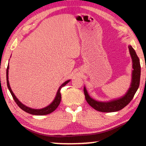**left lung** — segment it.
<instances>
[{"mask_svg":"<svg viewBox=\"0 0 146 146\" xmlns=\"http://www.w3.org/2000/svg\"><path fill=\"white\" fill-rule=\"evenodd\" d=\"M129 50L133 60V70L132 72V82L131 84V88L124 96L119 100L111 101L109 102H100L91 98L85 88H84L86 100L88 104L96 110L102 111V112H112V111H119L126 106L134 96L139 86L141 66L139 58L131 46H129Z\"/></svg>","mask_w":146,"mask_h":146,"instance_id":"8db88e82","label":"left lung"}]
</instances>
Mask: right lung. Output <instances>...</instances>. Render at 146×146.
<instances>
[{
    "instance_id": "right-lung-1",
    "label": "right lung",
    "mask_w": 146,
    "mask_h": 146,
    "mask_svg": "<svg viewBox=\"0 0 146 146\" xmlns=\"http://www.w3.org/2000/svg\"><path fill=\"white\" fill-rule=\"evenodd\" d=\"M9 66H7V86H8V88H9L10 92H11L12 96H13L14 100L15 101V102L17 103V104L19 106V108H21L24 110L26 112L29 113H31V114H33V115H46V114H48V113H50L52 112L55 110L57 108L58 106L60 103V101H61V94H60V90L62 88L63 86H64L68 84V82H69L70 80H68L66 82H65L64 83L62 84L60 86L58 90V92L56 94V98L54 99V100L50 104L49 106H48L47 107L44 108H42V109H40V110H36V109H32V108H30L26 106L24 104H23L21 102H20L19 100H18L16 96L14 94L13 91H12V90L11 88V87H10V85H9V80H8V79H9V77H8V74H9Z\"/></svg>"
}]
</instances>
